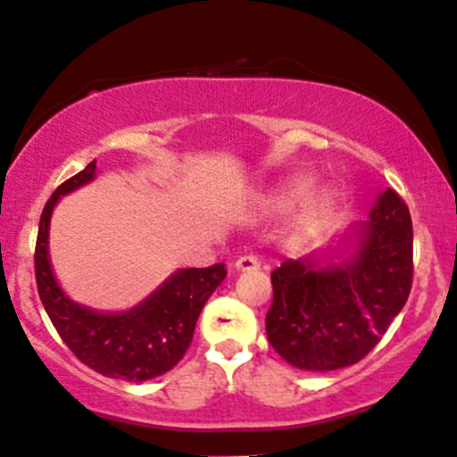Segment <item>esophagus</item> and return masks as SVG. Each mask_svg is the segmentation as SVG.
I'll use <instances>...</instances> for the list:
<instances>
[{
	"label": "esophagus",
	"mask_w": 457,
	"mask_h": 457,
	"mask_svg": "<svg viewBox=\"0 0 457 457\" xmlns=\"http://www.w3.org/2000/svg\"><path fill=\"white\" fill-rule=\"evenodd\" d=\"M260 266H262V262L255 253H246V255L236 260V270H257Z\"/></svg>",
	"instance_id": "obj_1"
}]
</instances>
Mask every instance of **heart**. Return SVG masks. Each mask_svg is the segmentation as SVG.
Returning a JSON list of instances; mask_svg holds the SVG:
<instances>
[{"label": "heart", "mask_w": 457, "mask_h": 457, "mask_svg": "<svg viewBox=\"0 0 457 457\" xmlns=\"http://www.w3.org/2000/svg\"><path fill=\"white\" fill-rule=\"evenodd\" d=\"M312 180L302 176V179L289 180L287 185H283L281 189L277 191L270 197V208L277 212H287L295 204H300L304 200V195L311 191ZM338 206V194L332 187H323L312 194L309 200H306L304 208H302L300 219H298V229L302 234H317L321 232L323 228L329 223V219L334 217Z\"/></svg>", "instance_id": "b5f03b06"}]
</instances>
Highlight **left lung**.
I'll return each instance as SVG.
<instances>
[{
  "label": "left lung",
  "mask_w": 457,
  "mask_h": 457,
  "mask_svg": "<svg viewBox=\"0 0 457 457\" xmlns=\"http://www.w3.org/2000/svg\"><path fill=\"white\" fill-rule=\"evenodd\" d=\"M266 315L270 345L291 366L337 370L375 349L413 285V223L409 206L387 189L361 225L360 249L340 266L312 257L287 260L270 274Z\"/></svg>",
  "instance_id": "obj_1"
}]
</instances>
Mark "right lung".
I'll list each match as a JSON object with an SVG mask.
<instances>
[{
	"label": "right lung",
	"mask_w": 457,
	"mask_h": 457,
	"mask_svg": "<svg viewBox=\"0 0 457 457\" xmlns=\"http://www.w3.org/2000/svg\"><path fill=\"white\" fill-rule=\"evenodd\" d=\"M96 162L54 189L44 206L36 240V283L44 311L68 349L104 377L148 381L183 360L206 300L228 274L225 263L187 268L170 277L151 298L128 312L104 315L74 304L59 289L48 262V223L59 195L89 183Z\"/></svg>",
	"instance_id": "right-lung-1"
}]
</instances>
